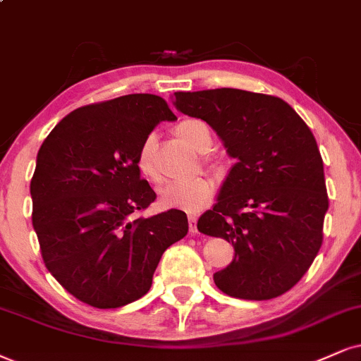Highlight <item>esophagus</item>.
Here are the masks:
<instances>
[{
    "label": "esophagus",
    "mask_w": 361,
    "mask_h": 361,
    "mask_svg": "<svg viewBox=\"0 0 361 361\" xmlns=\"http://www.w3.org/2000/svg\"><path fill=\"white\" fill-rule=\"evenodd\" d=\"M189 229L192 234L197 233V216L195 214H189Z\"/></svg>",
    "instance_id": "1"
}]
</instances>
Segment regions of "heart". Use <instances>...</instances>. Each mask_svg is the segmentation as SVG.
I'll return each mask as SVG.
<instances>
[{"instance_id":"1","label":"heart","mask_w":361,"mask_h":361,"mask_svg":"<svg viewBox=\"0 0 361 361\" xmlns=\"http://www.w3.org/2000/svg\"><path fill=\"white\" fill-rule=\"evenodd\" d=\"M176 135L197 152H206L212 145L211 128L199 118L182 120L176 127ZM155 147H157L155 135H147L135 155L137 172L140 173L142 179L149 182L160 180L157 164H155ZM204 164L214 172L222 171L221 159L212 157V155H206ZM212 195H214V184L207 177H195V179L185 182H167L159 190L160 202L164 206L182 207L188 211H199V209L206 207L211 202Z\"/></svg>"}]
</instances>
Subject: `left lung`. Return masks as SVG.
I'll return each mask as SVG.
<instances>
[{"mask_svg":"<svg viewBox=\"0 0 361 361\" xmlns=\"http://www.w3.org/2000/svg\"><path fill=\"white\" fill-rule=\"evenodd\" d=\"M176 106L217 132L238 159L199 233L233 244L216 286L241 300L281 296L303 278L323 244L328 211L323 159L305 120L273 95L238 88L176 92Z\"/></svg>","mask_w":361,"mask_h":361,"instance_id":"left-lung-1","label":"left lung"}]
</instances>
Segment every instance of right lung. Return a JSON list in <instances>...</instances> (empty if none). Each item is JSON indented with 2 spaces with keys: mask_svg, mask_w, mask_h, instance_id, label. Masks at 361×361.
Here are the masks:
<instances>
[{
  "mask_svg": "<svg viewBox=\"0 0 361 361\" xmlns=\"http://www.w3.org/2000/svg\"><path fill=\"white\" fill-rule=\"evenodd\" d=\"M176 118L162 97L132 93L73 110L39 147L31 221L47 269L82 303L139 300L164 251L188 234L179 209L135 217L157 197L137 172V150Z\"/></svg>",
  "mask_w": 361,
  "mask_h": 361,
  "instance_id": "obj_1",
  "label": "right lung"
}]
</instances>
